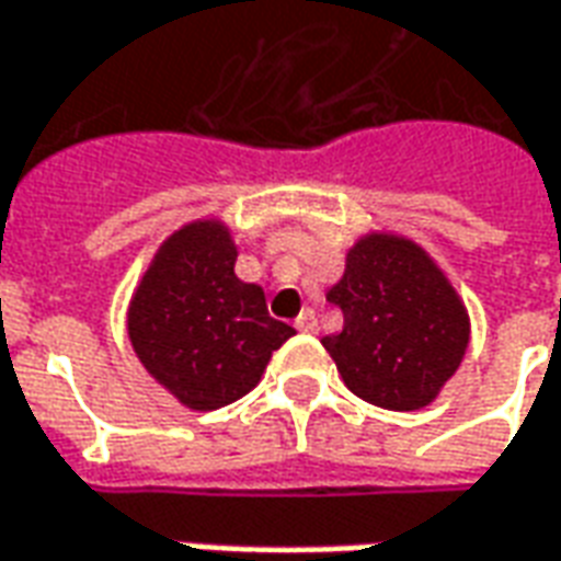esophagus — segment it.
<instances>
[{"label": "esophagus", "instance_id": "34e87169", "mask_svg": "<svg viewBox=\"0 0 561 561\" xmlns=\"http://www.w3.org/2000/svg\"><path fill=\"white\" fill-rule=\"evenodd\" d=\"M293 325H296L299 332H317V313H313L311 308H305V311L296 317V323Z\"/></svg>", "mask_w": 561, "mask_h": 561}]
</instances>
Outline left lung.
I'll return each instance as SVG.
<instances>
[{"mask_svg": "<svg viewBox=\"0 0 561 561\" xmlns=\"http://www.w3.org/2000/svg\"><path fill=\"white\" fill-rule=\"evenodd\" d=\"M325 299L341 308L344 329L325 335L323 347L347 389L377 408H426L462 363L465 305L408 238H363Z\"/></svg>", "mask_w": 561, "mask_h": 561, "instance_id": "obj_1", "label": "left lung"}]
</instances>
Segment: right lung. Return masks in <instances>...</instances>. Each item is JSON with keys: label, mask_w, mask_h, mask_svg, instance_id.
Returning a JSON list of instances; mask_svg holds the SVG:
<instances>
[{"label": "right lung", "mask_w": 561, "mask_h": 561, "mask_svg": "<svg viewBox=\"0 0 561 561\" xmlns=\"http://www.w3.org/2000/svg\"><path fill=\"white\" fill-rule=\"evenodd\" d=\"M236 256L220 224L184 226L153 256L129 305L138 359L193 411L248 396L272 353L296 335L268 317L262 287L238 280Z\"/></svg>", "instance_id": "obj_1"}]
</instances>
